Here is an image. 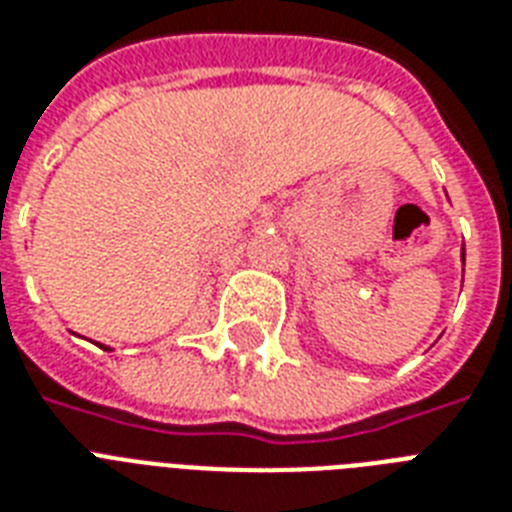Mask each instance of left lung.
I'll list each match as a JSON object with an SVG mask.
<instances>
[{
	"mask_svg": "<svg viewBox=\"0 0 512 512\" xmlns=\"http://www.w3.org/2000/svg\"><path fill=\"white\" fill-rule=\"evenodd\" d=\"M460 257H462V265H465V244H462V255Z\"/></svg>",
	"mask_w": 512,
	"mask_h": 512,
	"instance_id": "8db88e82",
	"label": "left lung"
}]
</instances>
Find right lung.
<instances>
[{"label":"right lung","mask_w":512,"mask_h":512,"mask_svg":"<svg viewBox=\"0 0 512 512\" xmlns=\"http://www.w3.org/2000/svg\"><path fill=\"white\" fill-rule=\"evenodd\" d=\"M100 348H103V345H100ZM106 350H111V348H106Z\"/></svg>","instance_id":"add662e5"}]
</instances>
